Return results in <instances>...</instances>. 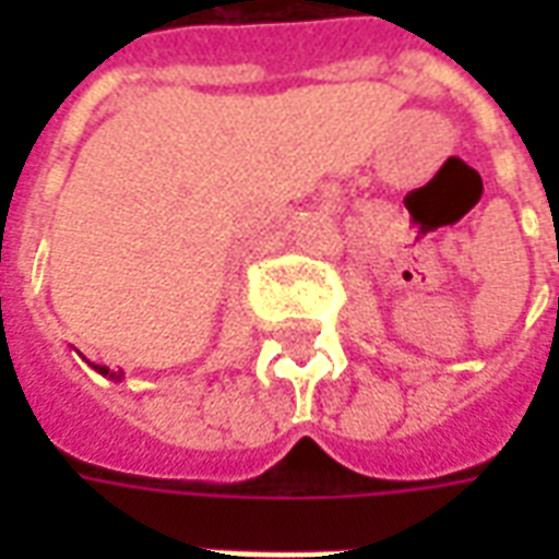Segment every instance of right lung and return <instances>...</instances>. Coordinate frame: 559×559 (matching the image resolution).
<instances>
[{
	"mask_svg": "<svg viewBox=\"0 0 559 559\" xmlns=\"http://www.w3.org/2000/svg\"><path fill=\"white\" fill-rule=\"evenodd\" d=\"M92 368H95L98 374L107 377V380H114V383H119V380H126V371H110L107 365H92Z\"/></svg>",
	"mask_w": 559,
	"mask_h": 559,
	"instance_id": "right-lung-1",
	"label": "right lung"
}]
</instances>
